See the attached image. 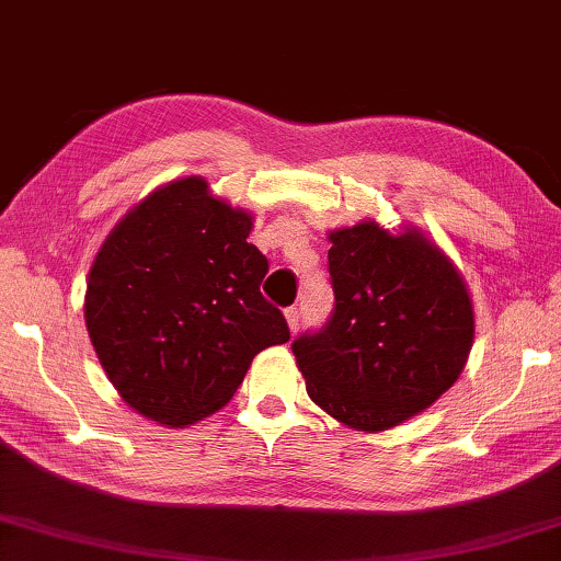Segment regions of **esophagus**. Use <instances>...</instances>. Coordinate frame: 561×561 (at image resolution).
I'll list each match as a JSON object with an SVG mask.
<instances>
[{
    "label": "esophagus",
    "mask_w": 561,
    "mask_h": 561,
    "mask_svg": "<svg viewBox=\"0 0 561 561\" xmlns=\"http://www.w3.org/2000/svg\"><path fill=\"white\" fill-rule=\"evenodd\" d=\"M287 323H289V331L297 333L299 325H301V309L299 307H289L287 309Z\"/></svg>",
    "instance_id": "esophagus-1"
}]
</instances>
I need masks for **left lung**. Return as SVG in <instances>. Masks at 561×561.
Instances as JSON below:
<instances>
[{
  "instance_id": "8db88e82",
  "label": "left lung",
  "mask_w": 561,
  "mask_h": 561,
  "mask_svg": "<svg viewBox=\"0 0 561 561\" xmlns=\"http://www.w3.org/2000/svg\"><path fill=\"white\" fill-rule=\"evenodd\" d=\"M333 311L291 343L311 400L333 420L382 432L449 390L473 343L466 284L416 230L373 220L333 230Z\"/></svg>"
}]
</instances>
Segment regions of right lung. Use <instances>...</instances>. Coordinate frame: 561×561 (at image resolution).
<instances>
[{"mask_svg":"<svg viewBox=\"0 0 561 561\" xmlns=\"http://www.w3.org/2000/svg\"><path fill=\"white\" fill-rule=\"evenodd\" d=\"M252 218L198 176L131 208L90 270L85 323L110 382L131 410L183 426L220 410L250 363L289 341L262 297L270 272L248 242Z\"/></svg>","mask_w":561,"mask_h":561,"instance_id":"right-lung-1","label":"right lung"}]
</instances>
